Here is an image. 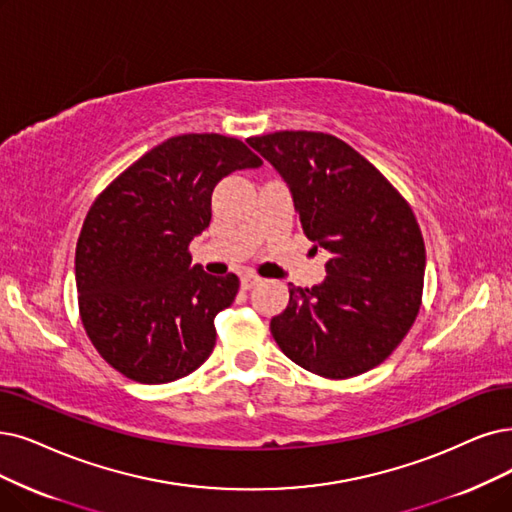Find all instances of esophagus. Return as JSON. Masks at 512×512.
Wrapping results in <instances>:
<instances>
[{"mask_svg": "<svg viewBox=\"0 0 512 512\" xmlns=\"http://www.w3.org/2000/svg\"><path fill=\"white\" fill-rule=\"evenodd\" d=\"M258 281H260V279H258L256 275L245 273V275H241V288H243V290H252Z\"/></svg>", "mask_w": 512, "mask_h": 512, "instance_id": "esophagus-1", "label": "esophagus"}]
</instances>
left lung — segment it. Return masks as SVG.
Returning <instances> with one entry per match:
<instances>
[{"instance_id":"obj_1","label":"left lung","mask_w":512,"mask_h":512,"mask_svg":"<svg viewBox=\"0 0 512 512\" xmlns=\"http://www.w3.org/2000/svg\"><path fill=\"white\" fill-rule=\"evenodd\" d=\"M288 182L306 239L330 252L327 277L292 288L271 334L285 357L330 380L388 359L422 306L424 239L405 197L344 140L306 130L250 136Z\"/></svg>"}]
</instances>
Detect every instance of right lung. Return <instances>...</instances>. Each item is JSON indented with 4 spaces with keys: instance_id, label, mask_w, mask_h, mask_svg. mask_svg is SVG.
Wrapping results in <instances>:
<instances>
[{
    "instance_id": "obj_1",
    "label": "right lung",
    "mask_w": 512,
    "mask_h": 512,
    "mask_svg": "<svg viewBox=\"0 0 512 512\" xmlns=\"http://www.w3.org/2000/svg\"><path fill=\"white\" fill-rule=\"evenodd\" d=\"M262 159L222 134L172 136L102 191L75 248L84 330L113 370L140 384L193 374L216 344L214 319L239 279L191 267L189 243L210 227L212 191Z\"/></svg>"
}]
</instances>
